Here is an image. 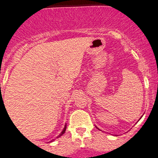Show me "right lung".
I'll return each instance as SVG.
<instances>
[{"label":"right lung","instance_id":"right-lung-1","mask_svg":"<svg viewBox=\"0 0 158 158\" xmlns=\"http://www.w3.org/2000/svg\"><path fill=\"white\" fill-rule=\"evenodd\" d=\"M65 130H66V125H65V127H64L63 131H62V133H61V134H60L59 135H58V138H59V137H61V136H62V135H63L64 133H65Z\"/></svg>","mask_w":158,"mask_h":158}]
</instances>
